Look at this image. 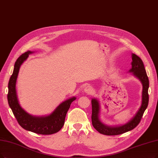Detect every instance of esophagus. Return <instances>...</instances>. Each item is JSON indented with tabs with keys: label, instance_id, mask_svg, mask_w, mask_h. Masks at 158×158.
<instances>
[{
	"label": "esophagus",
	"instance_id": "34e87169",
	"mask_svg": "<svg viewBox=\"0 0 158 158\" xmlns=\"http://www.w3.org/2000/svg\"><path fill=\"white\" fill-rule=\"evenodd\" d=\"M84 91L87 94H91L93 92V88L91 86H87L85 87Z\"/></svg>",
	"mask_w": 158,
	"mask_h": 158
}]
</instances>
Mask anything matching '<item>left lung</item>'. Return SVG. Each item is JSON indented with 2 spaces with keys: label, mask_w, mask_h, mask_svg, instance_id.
<instances>
[{
  "label": "left lung",
  "mask_w": 158,
  "mask_h": 158,
  "mask_svg": "<svg viewBox=\"0 0 158 158\" xmlns=\"http://www.w3.org/2000/svg\"><path fill=\"white\" fill-rule=\"evenodd\" d=\"M131 68L128 72L132 73L134 77L139 80L142 84L141 105L134 116L128 123L123 125L108 126L104 124L100 119V106L98 100L95 98H92V124L93 127L100 134L106 135H117L133 130L140 123L143 113L147 108L149 100L148 93L149 80L146 70H145L143 61L139 56L135 54H131Z\"/></svg>",
  "instance_id": "1"
}]
</instances>
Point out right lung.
<instances>
[{"instance_id": "right-lung-1", "label": "right lung", "mask_w": 158, "mask_h": 158, "mask_svg": "<svg viewBox=\"0 0 158 158\" xmlns=\"http://www.w3.org/2000/svg\"><path fill=\"white\" fill-rule=\"evenodd\" d=\"M34 52L28 50L19 57L15 63L13 74L8 83V104L18 123L23 128L37 134H53L59 131L64 125L67 112L71 103L77 98L73 97L65 100L56 107L51 113L45 116L31 115L22 108L17 95L16 81L21 65L27 60L28 56Z\"/></svg>"}]
</instances>
